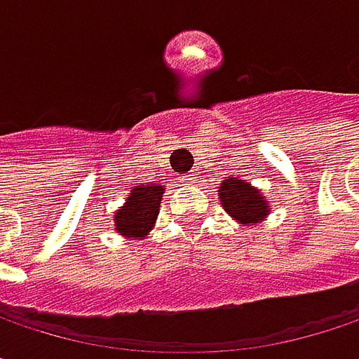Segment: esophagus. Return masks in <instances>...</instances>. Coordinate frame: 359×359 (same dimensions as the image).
<instances>
[{
    "mask_svg": "<svg viewBox=\"0 0 359 359\" xmlns=\"http://www.w3.org/2000/svg\"><path fill=\"white\" fill-rule=\"evenodd\" d=\"M180 184H184V187H193V182H195V172H189V175H182L179 177Z\"/></svg>",
    "mask_w": 359,
    "mask_h": 359,
    "instance_id": "esophagus-1",
    "label": "esophagus"
}]
</instances>
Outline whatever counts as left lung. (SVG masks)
Returning a JSON list of instances; mask_svg holds the SVG:
<instances>
[{
    "mask_svg": "<svg viewBox=\"0 0 359 359\" xmlns=\"http://www.w3.org/2000/svg\"><path fill=\"white\" fill-rule=\"evenodd\" d=\"M218 199L224 212L241 226H257L272 212L266 195L251 182L226 177L218 187Z\"/></svg>",
    "mask_w": 359,
    "mask_h": 359,
    "instance_id": "1",
    "label": "left lung"
}]
</instances>
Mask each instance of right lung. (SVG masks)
Listing matches in <instances>:
<instances>
[{"label": "right lung", "mask_w": 359, "mask_h": 359, "mask_svg": "<svg viewBox=\"0 0 359 359\" xmlns=\"http://www.w3.org/2000/svg\"><path fill=\"white\" fill-rule=\"evenodd\" d=\"M164 184H139L114 212V231L130 241H143L156 226L160 203L164 197Z\"/></svg>", "instance_id": "1"}]
</instances>
